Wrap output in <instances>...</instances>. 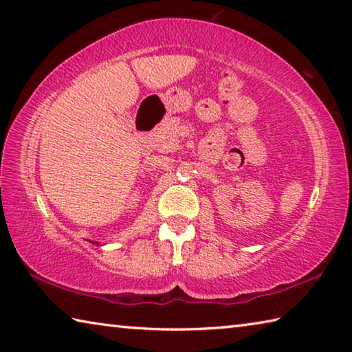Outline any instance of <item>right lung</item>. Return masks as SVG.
Masks as SVG:
<instances>
[{"label":"right lung","mask_w":352,"mask_h":352,"mask_svg":"<svg viewBox=\"0 0 352 352\" xmlns=\"http://www.w3.org/2000/svg\"><path fill=\"white\" fill-rule=\"evenodd\" d=\"M91 243H96V242H91ZM96 245H99V243H96Z\"/></svg>","instance_id":"add662e5"}]
</instances>
